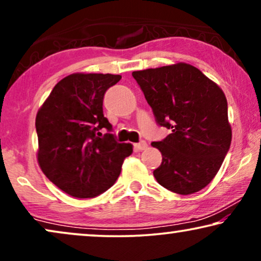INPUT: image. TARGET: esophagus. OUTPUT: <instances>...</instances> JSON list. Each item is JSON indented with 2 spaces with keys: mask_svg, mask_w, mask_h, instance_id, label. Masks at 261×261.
<instances>
[{
  "mask_svg": "<svg viewBox=\"0 0 261 261\" xmlns=\"http://www.w3.org/2000/svg\"><path fill=\"white\" fill-rule=\"evenodd\" d=\"M134 146H135V148L139 149V151H142V149L147 148V142L144 141V140H141L140 142H138V144H135Z\"/></svg>",
  "mask_w": 261,
  "mask_h": 261,
  "instance_id": "esophagus-1",
  "label": "esophagus"
}]
</instances>
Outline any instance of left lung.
<instances>
[{"instance_id":"obj_1","label":"left lung","mask_w":261,"mask_h":261,"mask_svg":"<svg viewBox=\"0 0 261 261\" xmlns=\"http://www.w3.org/2000/svg\"><path fill=\"white\" fill-rule=\"evenodd\" d=\"M159 126L171 130L152 142L163 162L153 171L162 187L179 195L205 188L229 151L231 129L223 91L185 63L132 73Z\"/></svg>"}]
</instances>
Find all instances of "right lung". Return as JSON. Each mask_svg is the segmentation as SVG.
Here are the masks:
<instances>
[{
    "label": "right lung",
    "instance_id": "obj_1",
    "mask_svg": "<svg viewBox=\"0 0 261 261\" xmlns=\"http://www.w3.org/2000/svg\"><path fill=\"white\" fill-rule=\"evenodd\" d=\"M120 80L110 73L70 74L57 83L37 114L39 165L73 197L92 198L108 190L133 152L130 144L116 141L103 115L106 91Z\"/></svg>",
    "mask_w": 261,
    "mask_h": 261
}]
</instances>
